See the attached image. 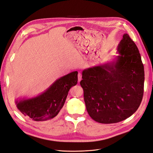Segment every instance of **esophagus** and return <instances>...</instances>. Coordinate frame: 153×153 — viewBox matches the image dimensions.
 I'll return each mask as SVG.
<instances>
[{
  "mask_svg": "<svg viewBox=\"0 0 153 153\" xmlns=\"http://www.w3.org/2000/svg\"><path fill=\"white\" fill-rule=\"evenodd\" d=\"M78 82H80V80H82V75L80 73H78Z\"/></svg>",
  "mask_w": 153,
  "mask_h": 153,
  "instance_id": "esophagus-1",
  "label": "esophagus"
}]
</instances>
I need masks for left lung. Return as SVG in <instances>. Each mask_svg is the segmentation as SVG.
I'll return each instance as SVG.
<instances>
[{
	"label": "left lung",
	"mask_w": 153,
	"mask_h": 153,
	"mask_svg": "<svg viewBox=\"0 0 153 153\" xmlns=\"http://www.w3.org/2000/svg\"><path fill=\"white\" fill-rule=\"evenodd\" d=\"M112 61L85 69L80 85L87 112L95 121L116 123L130 117L141 103L144 68L139 51L128 34Z\"/></svg>",
	"instance_id": "1"
}]
</instances>
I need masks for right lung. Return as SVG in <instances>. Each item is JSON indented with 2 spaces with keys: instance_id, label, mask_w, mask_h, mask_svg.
Masks as SVG:
<instances>
[{
  "instance_id": "right-lung-1",
  "label": "right lung",
  "mask_w": 153,
  "mask_h": 153,
  "mask_svg": "<svg viewBox=\"0 0 153 153\" xmlns=\"http://www.w3.org/2000/svg\"><path fill=\"white\" fill-rule=\"evenodd\" d=\"M78 81V72L73 71L58 78L42 93L32 98L15 100L17 108L25 117L34 121L54 118L65 103L68 92Z\"/></svg>"
}]
</instances>
